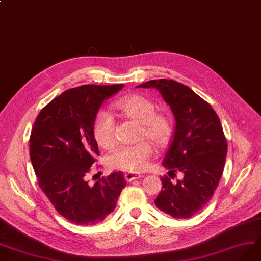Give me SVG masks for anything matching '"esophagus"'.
Listing matches in <instances>:
<instances>
[{"instance_id": "obj_1", "label": "esophagus", "mask_w": 261, "mask_h": 261, "mask_svg": "<svg viewBox=\"0 0 261 261\" xmlns=\"http://www.w3.org/2000/svg\"><path fill=\"white\" fill-rule=\"evenodd\" d=\"M141 177H143V175H136L134 173H127V174L124 175V178L127 181H132L134 179H139Z\"/></svg>"}]
</instances>
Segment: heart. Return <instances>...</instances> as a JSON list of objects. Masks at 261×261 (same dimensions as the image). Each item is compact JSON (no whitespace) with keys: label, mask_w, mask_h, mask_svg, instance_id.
<instances>
[{"label":"heart","mask_w":261,"mask_h":261,"mask_svg":"<svg viewBox=\"0 0 261 261\" xmlns=\"http://www.w3.org/2000/svg\"><path fill=\"white\" fill-rule=\"evenodd\" d=\"M115 109L127 117L141 123V137H145L158 146H165L172 136V121L169 116L156 113L155 104L141 94H130L116 101ZM93 137L99 145L105 149L114 146L115 120L113 116L100 111L93 121ZM152 146L142 141L134 145L120 146L115 149L108 158L109 165L114 168L131 173L146 170L152 155Z\"/></svg>","instance_id":"heart-1"}]
</instances>
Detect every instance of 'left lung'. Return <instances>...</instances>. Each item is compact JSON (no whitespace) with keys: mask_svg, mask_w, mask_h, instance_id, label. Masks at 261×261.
Here are the masks:
<instances>
[{"mask_svg":"<svg viewBox=\"0 0 261 261\" xmlns=\"http://www.w3.org/2000/svg\"><path fill=\"white\" fill-rule=\"evenodd\" d=\"M157 89L170 106L175 128L162 166L168 174L181 172L176 182L161 178L156 206L174 218H189L213 197L223 175L227 141L212 106L189 87L172 80H153L137 86Z\"/></svg>","mask_w":261,"mask_h":261,"instance_id":"left-lung-1","label":"left lung"}]
</instances>
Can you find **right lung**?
Wrapping results in <instances>:
<instances>
[{
	"label": "right lung",
	"instance_id": "1",
	"mask_svg": "<svg viewBox=\"0 0 261 261\" xmlns=\"http://www.w3.org/2000/svg\"><path fill=\"white\" fill-rule=\"evenodd\" d=\"M123 85H83L58 95L37 115L30 158L38 185L58 213L76 225L92 226L115 210L125 180L114 172L89 185L100 156L93 121L102 103Z\"/></svg>",
	"mask_w": 261,
	"mask_h": 261
}]
</instances>
